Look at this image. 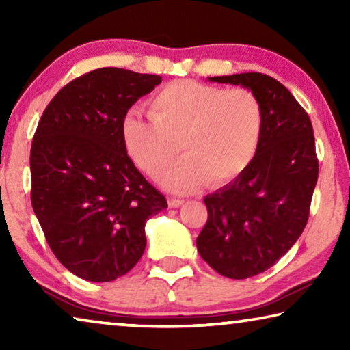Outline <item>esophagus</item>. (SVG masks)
I'll return each instance as SVG.
<instances>
[{
    "label": "esophagus",
    "instance_id": "34e87169",
    "mask_svg": "<svg viewBox=\"0 0 350 350\" xmlns=\"http://www.w3.org/2000/svg\"><path fill=\"white\" fill-rule=\"evenodd\" d=\"M168 205L171 206V208H177V206L183 205V200L182 199H170L168 200Z\"/></svg>",
    "mask_w": 350,
    "mask_h": 350
}]
</instances>
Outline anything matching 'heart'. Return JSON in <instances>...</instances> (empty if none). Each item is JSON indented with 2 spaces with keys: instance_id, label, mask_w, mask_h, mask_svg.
Here are the masks:
<instances>
[{
  "instance_id": "heart-1",
  "label": "heart",
  "mask_w": 350,
  "mask_h": 350,
  "mask_svg": "<svg viewBox=\"0 0 350 350\" xmlns=\"http://www.w3.org/2000/svg\"><path fill=\"white\" fill-rule=\"evenodd\" d=\"M150 120L128 116L122 134L135 167L159 179L175 161L178 145L187 159L162 183L188 193L208 180L222 187L244 173L264 131L260 100L244 88L224 90L193 80L162 86L148 102Z\"/></svg>"
}]
</instances>
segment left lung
<instances>
[{
  "label": "left lung",
  "mask_w": 350,
  "mask_h": 350,
  "mask_svg": "<svg viewBox=\"0 0 350 350\" xmlns=\"http://www.w3.org/2000/svg\"><path fill=\"white\" fill-rule=\"evenodd\" d=\"M260 100L264 131L254 159L233 182L204 198L198 252L219 275L245 280L275 265L303 233L318 180L312 122L286 86L259 72L208 77Z\"/></svg>",
  "instance_id": "1"
}]
</instances>
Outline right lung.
I'll use <instances>...</instances> for the list:
<instances>
[{"label": "right lung", "mask_w": 350, "mask_h": 350, "mask_svg": "<svg viewBox=\"0 0 350 350\" xmlns=\"http://www.w3.org/2000/svg\"><path fill=\"white\" fill-rule=\"evenodd\" d=\"M161 81L120 68L91 70L58 91L38 122L32 208L51 250L81 280L126 275L145 252L146 221L168 206L122 134L128 109Z\"/></svg>", "instance_id": "obj_1"}]
</instances>
